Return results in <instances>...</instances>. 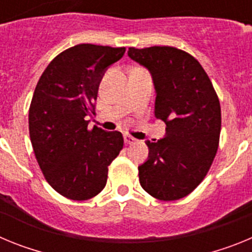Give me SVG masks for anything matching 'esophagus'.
Returning a JSON list of instances; mask_svg holds the SVG:
<instances>
[{"instance_id":"1","label":"esophagus","mask_w":252,"mask_h":252,"mask_svg":"<svg viewBox=\"0 0 252 252\" xmlns=\"http://www.w3.org/2000/svg\"><path fill=\"white\" fill-rule=\"evenodd\" d=\"M124 140H125V142H126V144H133V142L136 141V139L131 136V135H128V133H125Z\"/></svg>"}]
</instances>
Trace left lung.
<instances>
[{
    "mask_svg": "<svg viewBox=\"0 0 252 252\" xmlns=\"http://www.w3.org/2000/svg\"><path fill=\"white\" fill-rule=\"evenodd\" d=\"M127 54L150 72L155 117L166 125L162 139L146 141L140 184L157 199L177 201L192 193L212 165L221 132L220 101L204 69L186 51L151 46L128 48Z\"/></svg>",
    "mask_w": 252,
    "mask_h": 252,
    "instance_id": "8db88e82",
    "label": "left lung"
}]
</instances>
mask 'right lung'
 <instances>
[{
	"instance_id": "add662e5",
	"label": "right lung",
	"mask_w": 252,
	"mask_h": 252,
	"mask_svg": "<svg viewBox=\"0 0 252 252\" xmlns=\"http://www.w3.org/2000/svg\"><path fill=\"white\" fill-rule=\"evenodd\" d=\"M125 48L79 44L51 60L40 77L29 111V131L39 166L59 194L86 201L106 187L108 165L124 148L119 131L88 130L87 116L104 72Z\"/></svg>"
}]
</instances>
